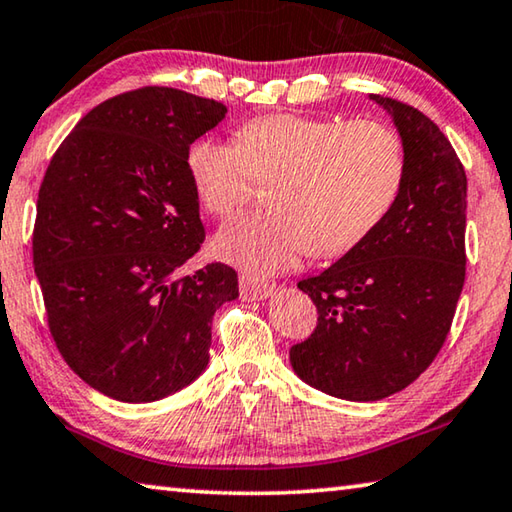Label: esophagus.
Wrapping results in <instances>:
<instances>
[{
  "label": "esophagus",
  "instance_id": "obj_1",
  "mask_svg": "<svg viewBox=\"0 0 512 512\" xmlns=\"http://www.w3.org/2000/svg\"><path fill=\"white\" fill-rule=\"evenodd\" d=\"M272 290H274L272 283L256 281V279H251V276H240V299L242 301L265 299V297H270Z\"/></svg>",
  "mask_w": 512,
  "mask_h": 512
}]
</instances>
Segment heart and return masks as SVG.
<instances>
[{"label": "heart", "instance_id": "b5f03b06", "mask_svg": "<svg viewBox=\"0 0 512 512\" xmlns=\"http://www.w3.org/2000/svg\"><path fill=\"white\" fill-rule=\"evenodd\" d=\"M186 170L202 209L229 218L272 179L270 209L229 222L215 254L251 274L288 270L306 254L337 258L371 236L405 184V146L389 125L267 114L240 125L236 143L197 139Z\"/></svg>", "mask_w": 512, "mask_h": 512}]
</instances>
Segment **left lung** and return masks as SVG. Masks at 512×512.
<instances>
[{
	"label": "left lung",
	"mask_w": 512,
	"mask_h": 512,
	"mask_svg": "<svg viewBox=\"0 0 512 512\" xmlns=\"http://www.w3.org/2000/svg\"><path fill=\"white\" fill-rule=\"evenodd\" d=\"M407 157L387 218L326 272L299 281L317 326L292 369L328 396L373 402L409 387L441 351L465 283L468 179L452 143L416 107L371 94Z\"/></svg>",
	"instance_id": "left-lung-1"
}]
</instances>
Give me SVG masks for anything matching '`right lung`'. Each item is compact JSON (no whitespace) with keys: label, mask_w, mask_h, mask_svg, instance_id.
Listing matches in <instances>:
<instances>
[{"label":"right lung","mask_w":512,"mask_h":512,"mask_svg":"<svg viewBox=\"0 0 512 512\" xmlns=\"http://www.w3.org/2000/svg\"><path fill=\"white\" fill-rule=\"evenodd\" d=\"M227 107L173 87L107 98L40 184L33 265L49 333L89 387L123 402L184 389L209 364L211 319L238 274L182 265L204 242L186 150Z\"/></svg>","instance_id":"right-lung-1"}]
</instances>
